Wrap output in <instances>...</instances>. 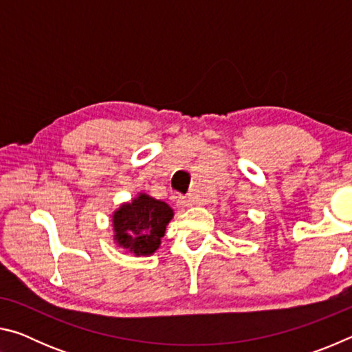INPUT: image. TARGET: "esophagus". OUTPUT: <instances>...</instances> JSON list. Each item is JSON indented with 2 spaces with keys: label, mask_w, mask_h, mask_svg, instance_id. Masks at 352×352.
Masks as SVG:
<instances>
[{
  "label": "esophagus",
  "mask_w": 352,
  "mask_h": 352,
  "mask_svg": "<svg viewBox=\"0 0 352 352\" xmlns=\"http://www.w3.org/2000/svg\"><path fill=\"white\" fill-rule=\"evenodd\" d=\"M177 206L180 210H184V208L190 206V199L186 197V195H180V197H177Z\"/></svg>",
  "instance_id": "esophagus-1"
}]
</instances>
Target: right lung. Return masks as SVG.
<instances>
[{"label":"right lung","instance_id":"right-lung-1","mask_svg":"<svg viewBox=\"0 0 352 352\" xmlns=\"http://www.w3.org/2000/svg\"><path fill=\"white\" fill-rule=\"evenodd\" d=\"M172 217L174 210L168 204L141 192L113 212V239L135 256L153 254Z\"/></svg>","mask_w":352,"mask_h":352}]
</instances>
